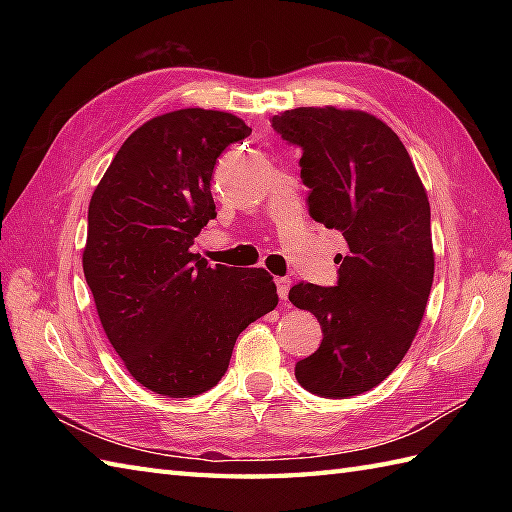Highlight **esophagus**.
<instances>
[{
    "label": "esophagus",
    "mask_w": 512,
    "mask_h": 512,
    "mask_svg": "<svg viewBox=\"0 0 512 512\" xmlns=\"http://www.w3.org/2000/svg\"><path fill=\"white\" fill-rule=\"evenodd\" d=\"M275 284H277V292H279L281 301H286V299H288V292H290V284H292V281H290L288 277H277V279H275Z\"/></svg>",
    "instance_id": "obj_1"
}]
</instances>
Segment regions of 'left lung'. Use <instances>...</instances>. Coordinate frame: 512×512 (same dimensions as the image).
<instances>
[{
	"mask_svg": "<svg viewBox=\"0 0 512 512\" xmlns=\"http://www.w3.org/2000/svg\"><path fill=\"white\" fill-rule=\"evenodd\" d=\"M273 127L303 149L312 220L347 244L336 286L290 288L288 299L323 330L295 376L323 398L358 396L398 367L427 308L436 264L427 191L402 140L372 114L297 107L273 116Z\"/></svg>",
	"mask_w": 512,
	"mask_h": 512,
	"instance_id": "1",
	"label": "left lung"
}]
</instances>
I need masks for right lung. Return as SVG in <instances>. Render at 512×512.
Instances as JSON below:
<instances>
[{
	"instance_id": "right-lung-1",
	"label": "right lung",
	"mask_w": 512,
	"mask_h": 512,
	"mask_svg": "<svg viewBox=\"0 0 512 512\" xmlns=\"http://www.w3.org/2000/svg\"><path fill=\"white\" fill-rule=\"evenodd\" d=\"M250 132L242 118L202 107L156 116L125 140L92 193L85 281L127 372L160 396L215 387L237 336L279 301L264 268H211L191 253L217 215L215 162Z\"/></svg>"
}]
</instances>
